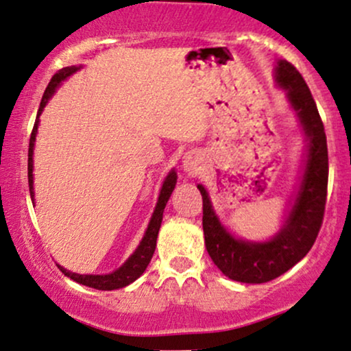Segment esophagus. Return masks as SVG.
Returning <instances> with one entry per match:
<instances>
[{"label":"esophagus","mask_w":351,"mask_h":351,"mask_svg":"<svg viewBox=\"0 0 351 351\" xmlns=\"http://www.w3.org/2000/svg\"><path fill=\"white\" fill-rule=\"evenodd\" d=\"M197 167H199V157H197V154H188L183 160L184 171L194 173V171H197Z\"/></svg>","instance_id":"obj_1"}]
</instances>
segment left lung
I'll list each match as a JSON object with an SVG mask.
<instances>
[{"instance_id":"left-lung-1","label":"left lung","mask_w":351,"mask_h":351,"mask_svg":"<svg viewBox=\"0 0 351 351\" xmlns=\"http://www.w3.org/2000/svg\"><path fill=\"white\" fill-rule=\"evenodd\" d=\"M276 83L301 121L307 137V160L296 202L285 226L269 242H247L223 229L210 204L208 191L197 184L202 196V230L209 256L230 280L240 282L271 281L301 261L317 239L322 227L328 183V152L324 122L309 86L293 63L280 60Z\"/></svg>"}]
</instances>
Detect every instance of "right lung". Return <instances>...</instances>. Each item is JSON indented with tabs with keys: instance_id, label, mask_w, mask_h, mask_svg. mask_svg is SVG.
<instances>
[{
	"instance_id": "right-lung-1",
	"label": "right lung",
	"mask_w": 351,
	"mask_h": 351,
	"mask_svg": "<svg viewBox=\"0 0 351 351\" xmlns=\"http://www.w3.org/2000/svg\"><path fill=\"white\" fill-rule=\"evenodd\" d=\"M78 69L77 66H66V69H62L58 73H55L52 80H50L49 86L45 88L44 96H42L39 111H37V121L34 124L31 138H29V158H27V180H29V191H31V197L34 201V180H32V154H34V142H36V134H37V125H39V116L44 111L45 104L49 103V99L52 98V95L57 90V86H60V83L65 80L66 77H70L71 73H75ZM176 184V173L175 170H171L168 173V176L163 181L162 191H160L158 196V202L155 206L154 216L150 219L149 227H147L145 235H143L141 245L137 247L130 258L125 261L124 265L116 271L109 273V274H78V273H71L66 271L65 268H62L60 265H57L60 268V271L69 276L70 280L80 282V285L88 286V288H95V289H101V291H112V289H119L124 288V286L130 285L137 280L141 274L145 271V268L149 267L152 256H154L155 247H157V237H158V230L160 226H162V219H163V209L167 206L168 199H170L173 189H175Z\"/></svg>"
}]
</instances>
